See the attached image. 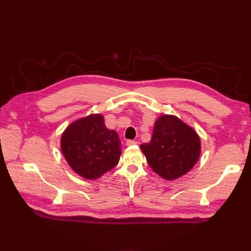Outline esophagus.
Returning <instances> with one entry per match:
<instances>
[{"label": "esophagus", "instance_id": "obj_1", "mask_svg": "<svg viewBox=\"0 0 251 251\" xmlns=\"http://www.w3.org/2000/svg\"><path fill=\"white\" fill-rule=\"evenodd\" d=\"M126 146H128V147H130V146H135V144L136 143H137V142H136V141H134V140H126Z\"/></svg>", "mask_w": 251, "mask_h": 251}]
</instances>
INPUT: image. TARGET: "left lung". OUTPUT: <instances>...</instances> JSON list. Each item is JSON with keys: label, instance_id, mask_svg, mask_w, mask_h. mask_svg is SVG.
Instances as JSON below:
<instances>
[{"label": "left lung", "instance_id": "8db88e82", "mask_svg": "<svg viewBox=\"0 0 251 251\" xmlns=\"http://www.w3.org/2000/svg\"><path fill=\"white\" fill-rule=\"evenodd\" d=\"M158 176L172 181L191 171L201 154V140L194 127L169 114L159 116L149 143L140 146Z\"/></svg>", "mask_w": 251, "mask_h": 251}]
</instances>
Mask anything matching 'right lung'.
Instances as JSON below:
<instances>
[{
  "instance_id": "obj_1",
  "label": "right lung",
  "mask_w": 251,
  "mask_h": 251,
  "mask_svg": "<svg viewBox=\"0 0 251 251\" xmlns=\"http://www.w3.org/2000/svg\"><path fill=\"white\" fill-rule=\"evenodd\" d=\"M60 149L71 169L89 180L111 171L121 155L119 136L105 126L101 114H90L71 123L60 137Z\"/></svg>"
}]
</instances>
